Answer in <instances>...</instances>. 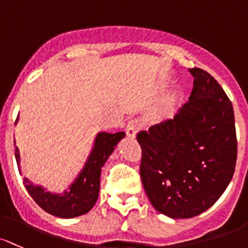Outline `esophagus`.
Segmentation results:
<instances>
[{"mask_svg": "<svg viewBox=\"0 0 248 248\" xmlns=\"http://www.w3.org/2000/svg\"><path fill=\"white\" fill-rule=\"evenodd\" d=\"M140 122L138 120H132L128 122V124L126 126V134L129 138H135L137 137L138 132L140 131Z\"/></svg>", "mask_w": 248, "mask_h": 248, "instance_id": "obj_1", "label": "esophagus"}]
</instances>
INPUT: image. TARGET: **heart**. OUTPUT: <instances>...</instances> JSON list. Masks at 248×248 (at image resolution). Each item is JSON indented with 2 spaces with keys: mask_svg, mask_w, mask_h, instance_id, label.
<instances>
[{
  "mask_svg": "<svg viewBox=\"0 0 248 248\" xmlns=\"http://www.w3.org/2000/svg\"><path fill=\"white\" fill-rule=\"evenodd\" d=\"M173 102H174V95L166 96L165 100H164L163 103H161L160 109H159V113H158L159 116H161V117L169 116L172 106H173Z\"/></svg>",
  "mask_w": 248,
  "mask_h": 248,
  "instance_id": "1",
  "label": "heart"
}]
</instances>
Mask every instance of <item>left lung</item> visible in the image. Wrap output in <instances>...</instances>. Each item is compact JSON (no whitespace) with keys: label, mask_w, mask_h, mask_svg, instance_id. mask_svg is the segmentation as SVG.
<instances>
[{"label":"left lung","mask_w":248,"mask_h":248,"mask_svg":"<svg viewBox=\"0 0 248 248\" xmlns=\"http://www.w3.org/2000/svg\"><path fill=\"white\" fill-rule=\"evenodd\" d=\"M194 87L173 120L138 133L142 150L140 177L155 210L190 218L220 199L236 163L232 102L207 71L189 69Z\"/></svg>","instance_id":"8db88e82"}]
</instances>
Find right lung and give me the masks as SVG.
Returning <instances> with one entry per match:
<instances>
[{
  "label": "right lung",
  "mask_w": 248,
  "mask_h": 248,
  "mask_svg": "<svg viewBox=\"0 0 248 248\" xmlns=\"http://www.w3.org/2000/svg\"><path fill=\"white\" fill-rule=\"evenodd\" d=\"M19 120L17 116L16 121ZM126 137L124 132H100L95 138L93 147L84 164V168L78 173L69 187L62 194L46 191L41 186H34L28 178H23V184L28 194L36 204L46 213L62 218L77 217L87 214L95 205L100 192L101 169L114 152L116 145ZM15 145V141H14ZM15 158L20 169V152L15 146Z\"/></svg>",
  "instance_id": "1"
}]
</instances>
